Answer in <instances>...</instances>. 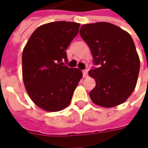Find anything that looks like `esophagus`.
Listing matches in <instances>:
<instances>
[{
    "instance_id": "esophagus-1",
    "label": "esophagus",
    "mask_w": 148,
    "mask_h": 148,
    "mask_svg": "<svg viewBox=\"0 0 148 148\" xmlns=\"http://www.w3.org/2000/svg\"><path fill=\"white\" fill-rule=\"evenodd\" d=\"M82 74H83V77H87V74H88V71H87L86 69L83 70Z\"/></svg>"
}]
</instances>
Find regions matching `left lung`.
Returning <instances> with one entry per match:
<instances>
[{"instance_id": "1", "label": "left lung", "mask_w": 148, "mask_h": 148, "mask_svg": "<svg viewBox=\"0 0 148 148\" xmlns=\"http://www.w3.org/2000/svg\"><path fill=\"white\" fill-rule=\"evenodd\" d=\"M80 34L90 49L94 64L98 66L89 71L96 83L90 92L91 100L105 108L123 103L135 89L140 69L132 37L107 22L83 25Z\"/></svg>"}]
</instances>
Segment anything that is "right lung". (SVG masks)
Listing matches in <instances>:
<instances>
[{
	"label": "right lung",
	"instance_id": "right-lung-1",
	"mask_svg": "<svg viewBox=\"0 0 148 148\" xmlns=\"http://www.w3.org/2000/svg\"><path fill=\"white\" fill-rule=\"evenodd\" d=\"M80 24L57 21L37 28L22 53V75L34 103L46 111L67 107L82 77L78 68H69L66 49L79 32Z\"/></svg>",
	"mask_w": 148,
	"mask_h": 148
}]
</instances>
